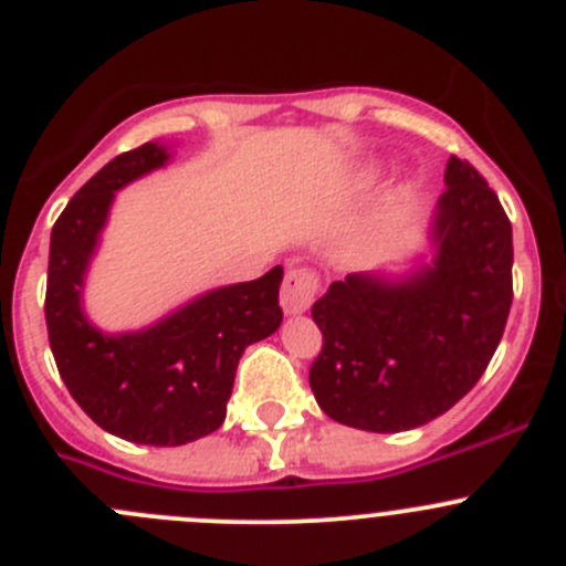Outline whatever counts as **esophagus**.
<instances>
[{
    "label": "esophagus",
    "mask_w": 566,
    "mask_h": 566,
    "mask_svg": "<svg viewBox=\"0 0 566 566\" xmlns=\"http://www.w3.org/2000/svg\"><path fill=\"white\" fill-rule=\"evenodd\" d=\"M317 295V276L310 268H290L282 284L284 315H304Z\"/></svg>",
    "instance_id": "34e87169"
}]
</instances>
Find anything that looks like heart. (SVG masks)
I'll list each match as a JSON object with an SVG mask.
<instances>
[{
  "instance_id": "1",
  "label": "heart",
  "mask_w": 566,
  "mask_h": 566,
  "mask_svg": "<svg viewBox=\"0 0 566 566\" xmlns=\"http://www.w3.org/2000/svg\"><path fill=\"white\" fill-rule=\"evenodd\" d=\"M380 172H384V164H378V161L361 164V167L356 169V175L350 177V182H353V186H356V188H367V186H373L375 180H378Z\"/></svg>"
}]
</instances>
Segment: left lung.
I'll return each mask as SVG.
<instances>
[{"mask_svg":"<svg viewBox=\"0 0 566 566\" xmlns=\"http://www.w3.org/2000/svg\"><path fill=\"white\" fill-rule=\"evenodd\" d=\"M424 249L399 273L361 271L312 306L323 353L310 386L325 416L402 432L458 405L488 369L512 306V224L493 188L449 158Z\"/></svg>","mask_w":566,"mask_h":566,"instance_id":"8db88e82","label":"left lung"}]
</instances>
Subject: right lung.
Wrapping results in <instances>:
<instances>
[{"label":"right lung","instance_id":"right-lung-1","mask_svg":"<svg viewBox=\"0 0 566 566\" xmlns=\"http://www.w3.org/2000/svg\"><path fill=\"white\" fill-rule=\"evenodd\" d=\"M172 156V145L147 142L108 161L62 210L49 249L45 325L56 369L101 430L145 447H182L219 430L243 350L282 325V265L254 282L205 290L134 331L90 319L87 273L117 191Z\"/></svg>","mask_w":566,"mask_h":566}]
</instances>
